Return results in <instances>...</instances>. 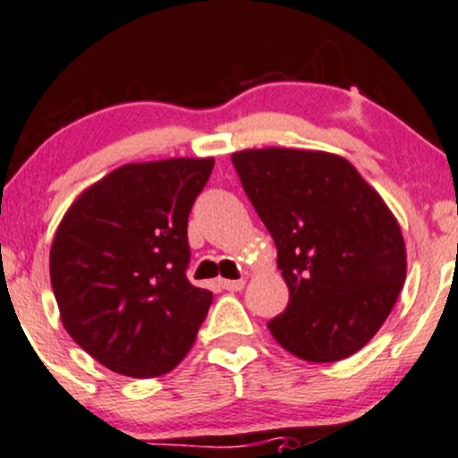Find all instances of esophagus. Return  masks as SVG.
I'll list each match as a JSON object with an SVG mask.
<instances>
[{
    "instance_id": "esophagus-1",
    "label": "esophagus",
    "mask_w": 458,
    "mask_h": 458,
    "mask_svg": "<svg viewBox=\"0 0 458 458\" xmlns=\"http://www.w3.org/2000/svg\"><path fill=\"white\" fill-rule=\"evenodd\" d=\"M219 286H222L224 291L236 293V291H243L245 280H219Z\"/></svg>"
}]
</instances>
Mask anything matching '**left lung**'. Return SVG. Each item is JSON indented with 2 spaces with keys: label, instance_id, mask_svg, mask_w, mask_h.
I'll return each mask as SVG.
<instances>
[{
  "label": "left lung",
  "instance_id": "left-lung-1",
  "mask_svg": "<svg viewBox=\"0 0 458 458\" xmlns=\"http://www.w3.org/2000/svg\"><path fill=\"white\" fill-rule=\"evenodd\" d=\"M233 165L277 247L291 299L269 329L306 361H338L370 343L404 276L390 208L349 161L318 150L234 152Z\"/></svg>",
  "mask_w": 458,
  "mask_h": 458
}]
</instances>
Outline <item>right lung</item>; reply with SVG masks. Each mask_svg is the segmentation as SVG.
<instances>
[{
  "instance_id": "add662e5",
  "label": "right lung",
  "mask_w": 458,
  "mask_h": 458,
  "mask_svg": "<svg viewBox=\"0 0 458 458\" xmlns=\"http://www.w3.org/2000/svg\"><path fill=\"white\" fill-rule=\"evenodd\" d=\"M213 159L129 163L79 196L51 245V286L71 338L135 379L189 353L213 293L187 280V222Z\"/></svg>"
}]
</instances>
